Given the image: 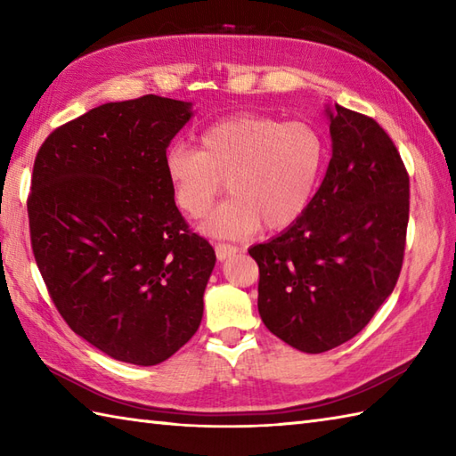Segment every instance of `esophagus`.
I'll return each mask as SVG.
<instances>
[{
    "mask_svg": "<svg viewBox=\"0 0 456 456\" xmlns=\"http://www.w3.org/2000/svg\"><path fill=\"white\" fill-rule=\"evenodd\" d=\"M235 253H239V248L233 247V245H227V243H217L216 245V255H217V260H227L229 256H233Z\"/></svg>",
    "mask_w": 456,
    "mask_h": 456,
    "instance_id": "1",
    "label": "esophagus"
}]
</instances>
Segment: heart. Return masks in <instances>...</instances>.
Masks as SVG:
<instances>
[{"label":"heart","instance_id":"obj_1","mask_svg":"<svg viewBox=\"0 0 456 456\" xmlns=\"http://www.w3.org/2000/svg\"><path fill=\"white\" fill-rule=\"evenodd\" d=\"M325 164V141L314 125L273 115L237 113L211 123L198 151L172 147L164 172L176 208L191 219L206 216L227 180L231 198L203 223L216 237H245L263 223L286 229L304 216Z\"/></svg>","mask_w":456,"mask_h":456}]
</instances>
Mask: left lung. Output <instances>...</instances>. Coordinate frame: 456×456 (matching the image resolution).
I'll return each instance as SVG.
<instances>
[{
    "label": "left lung",
    "mask_w": 456,
    "mask_h": 456,
    "mask_svg": "<svg viewBox=\"0 0 456 456\" xmlns=\"http://www.w3.org/2000/svg\"><path fill=\"white\" fill-rule=\"evenodd\" d=\"M331 160L304 216L248 248L260 270L258 314L302 353L361 333L398 282L410 219V176L372 118L327 108Z\"/></svg>",
    "instance_id": "1"
}]
</instances>
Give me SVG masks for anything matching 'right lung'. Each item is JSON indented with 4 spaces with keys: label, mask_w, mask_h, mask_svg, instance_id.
Segmentation results:
<instances>
[{
    "label": "right lung",
    "mask_w": 456,
    "mask_h": 456,
    "mask_svg": "<svg viewBox=\"0 0 456 456\" xmlns=\"http://www.w3.org/2000/svg\"><path fill=\"white\" fill-rule=\"evenodd\" d=\"M191 115V103L160 95L103 103L37 152V266L68 327L115 361L159 364L201 323L216 250L188 229L164 172Z\"/></svg>",
    "instance_id": "1"
}]
</instances>
